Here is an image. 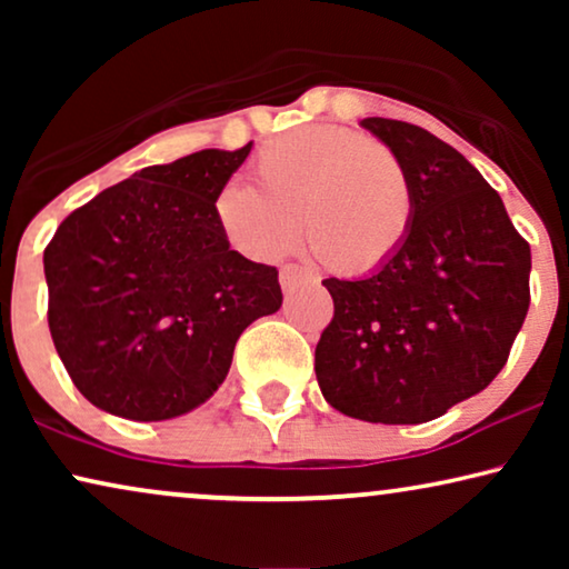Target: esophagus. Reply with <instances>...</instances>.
I'll use <instances>...</instances> for the list:
<instances>
[{"label": "esophagus", "mask_w": 569, "mask_h": 569, "mask_svg": "<svg viewBox=\"0 0 569 569\" xmlns=\"http://www.w3.org/2000/svg\"><path fill=\"white\" fill-rule=\"evenodd\" d=\"M302 282H313V274L308 269L295 267V263H287V267L279 269V284H282L284 292H292Z\"/></svg>", "instance_id": "1"}]
</instances>
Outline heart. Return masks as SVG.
Returning <instances> with one entry per match:
<instances>
[{
    "label": "heart",
    "instance_id": "1",
    "mask_svg": "<svg viewBox=\"0 0 569 569\" xmlns=\"http://www.w3.org/2000/svg\"><path fill=\"white\" fill-rule=\"evenodd\" d=\"M258 186L230 181L214 199L217 224L240 253L274 261L298 240L329 271L383 269L407 246L417 189L391 147L341 127H302L263 147Z\"/></svg>",
    "mask_w": 569,
    "mask_h": 569
}]
</instances>
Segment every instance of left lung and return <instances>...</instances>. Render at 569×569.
Returning <instances> with one entry per match:
<instances>
[{"label": "left lung", "mask_w": 569, "mask_h": 569, "mask_svg": "<svg viewBox=\"0 0 569 569\" xmlns=\"http://www.w3.org/2000/svg\"><path fill=\"white\" fill-rule=\"evenodd\" d=\"M417 189L401 253L357 279H323L333 321L316 347L323 399L362 422L419 425L492 383L528 313L531 248L461 152L407 121L362 119Z\"/></svg>", "instance_id": "obj_1"}]
</instances>
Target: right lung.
Here are the masks:
<instances>
[{"instance_id": "right-lung-1", "label": "right lung", "mask_w": 569, "mask_h": 569, "mask_svg": "<svg viewBox=\"0 0 569 569\" xmlns=\"http://www.w3.org/2000/svg\"><path fill=\"white\" fill-rule=\"evenodd\" d=\"M251 147L137 170L46 246L53 347L92 407L134 422L189 415L228 378L240 333L282 308L279 271L232 251L214 214Z\"/></svg>"}]
</instances>
